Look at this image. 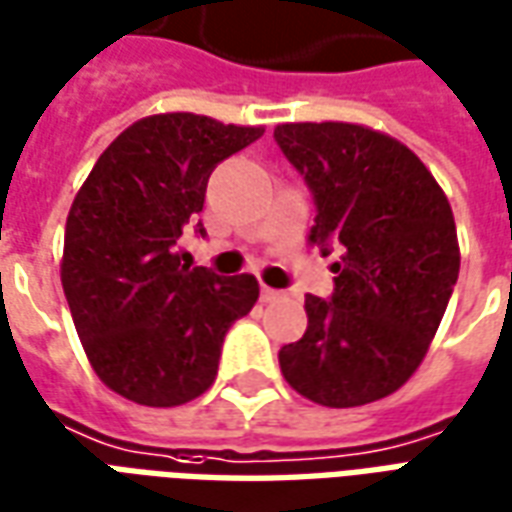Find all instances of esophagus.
<instances>
[{
    "label": "esophagus",
    "instance_id": "obj_1",
    "mask_svg": "<svg viewBox=\"0 0 512 512\" xmlns=\"http://www.w3.org/2000/svg\"><path fill=\"white\" fill-rule=\"evenodd\" d=\"M260 299L266 301V304H274V301L282 299V293H279V290L266 288V285H263V288H260Z\"/></svg>",
    "mask_w": 512,
    "mask_h": 512
}]
</instances>
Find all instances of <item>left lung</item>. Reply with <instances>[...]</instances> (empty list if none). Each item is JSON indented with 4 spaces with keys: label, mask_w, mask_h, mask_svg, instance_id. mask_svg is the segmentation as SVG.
<instances>
[{
    "label": "left lung",
    "mask_w": 512,
    "mask_h": 512,
    "mask_svg": "<svg viewBox=\"0 0 512 512\" xmlns=\"http://www.w3.org/2000/svg\"><path fill=\"white\" fill-rule=\"evenodd\" d=\"M279 150L318 208L310 244L334 263L332 299L307 296V332L279 351L282 376L329 408L365 406L414 376L458 282L444 191L406 145L354 123H285Z\"/></svg>",
    "instance_id": "8db88e82"
}]
</instances>
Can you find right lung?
<instances>
[{
  "instance_id": "right-lung-1",
  "label": "right lung",
  "mask_w": 512,
  "mask_h": 512,
  "mask_svg": "<svg viewBox=\"0 0 512 512\" xmlns=\"http://www.w3.org/2000/svg\"><path fill=\"white\" fill-rule=\"evenodd\" d=\"M260 136V126L191 112L145 117L106 147L76 194L62 290L90 365L126 400L169 408L200 397L227 329L255 307L252 274L191 268L175 244L202 211L216 164Z\"/></svg>"
}]
</instances>
